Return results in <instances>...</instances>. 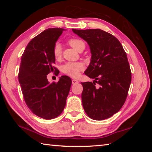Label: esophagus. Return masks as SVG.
<instances>
[{
	"label": "esophagus",
	"mask_w": 152,
	"mask_h": 152,
	"mask_svg": "<svg viewBox=\"0 0 152 152\" xmlns=\"http://www.w3.org/2000/svg\"><path fill=\"white\" fill-rule=\"evenodd\" d=\"M72 84H78V80L74 79V80H72Z\"/></svg>",
	"instance_id": "obj_1"
}]
</instances>
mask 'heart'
I'll list each match as a JSON object with an SVG mask.
<instances>
[{
	"mask_svg": "<svg viewBox=\"0 0 152 152\" xmlns=\"http://www.w3.org/2000/svg\"><path fill=\"white\" fill-rule=\"evenodd\" d=\"M68 43L72 48L78 51L82 47H85V43L83 41L79 39H70ZM53 54L56 59L60 58L61 56V47L60 43H56L53 49ZM84 70V65L82 63L68 62L62 67V72L73 78H76L80 75V71Z\"/></svg>",
	"mask_w": 152,
	"mask_h": 152,
	"instance_id": "heart-1",
	"label": "heart"
}]
</instances>
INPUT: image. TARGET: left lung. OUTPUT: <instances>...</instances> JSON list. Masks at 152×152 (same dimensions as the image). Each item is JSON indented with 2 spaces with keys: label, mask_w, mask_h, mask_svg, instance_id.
<instances>
[{
  "label": "left lung",
  "mask_w": 152,
  "mask_h": 152,
  "mask_svg": "<svg viewBox=\"0 0 152 152\" xmlns=\"http://www.w3.org/2000/svg\"><path fill=\"white\" fill-rule=\"evenodd\" d=\"M72 31L86 41L91 53L84 73L94 80L81 82L84 110L92 119H108L121 109L127 96L132 72L127 54L119 41L104 31L72 29Z\"/></svg>",
  "instance_id": "1"
}]
</instances>
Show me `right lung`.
I'll list each match as a JSON object with an SVG mask.
<instances>
[{
	"instance_id": "add662e5",
	"label": "right lung",
	"mask_w": 152,
	"mask_h": 152,
	"mask_svg": "<svg viewBox=\"0 0 152 152\" xmlns=\"http://www.w3.org/2000/svg\"><path fill=\"white\" fill-rule=\"evenodd\" d=\"M65 31L50 28L43 31L28 43L21 57L19 82L25 101L33 113L45 119L58 117L66 106L72 80L61 76L59 81L50 83L47 75L57 70L53 49Z\"/></svg>"
}]
</instances>
